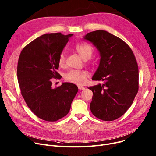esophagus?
I'll use <instances>...</instances> for the list:
<instances>
[{
	"instance_id": "esophagus-1",
	"label": "esophagus",
	"mask_w": 156,
	"mask_h": 156,
	"mask_svg": "<svg viewBox=\"0 0 156 156\" xmlns=\"http://www.w3.org/2000/svg\"><path fill=\"white\" fill-rule=\"evenodd\" d=\"M78 89H79V90H84V89L85 88V87H82V86H80V85L78 87Z\"/></svg>"
}]
</instances>
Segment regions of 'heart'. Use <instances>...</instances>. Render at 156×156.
<instances>
[{
  "label": "heart",
  "mask_w": 156,
  "mask_h": 156,
  "mask_svg": "<svg viewBox=\"0 0 156 156\" xmlns=\"http://www.w3.org/2000/svg\"><path fill=\"white\" fill-rule=\"evenodd\" d=\"M75 48L77 53L83 59H89L93 52L92 46L85 43H79L76 44ZM58 64L59 66L63 67L65 64V56L63 52L59 53L58 58ZM88 76V73L86 71H78L71 70L69 71L65 75V79L66 81L72 83L76 85H83L87 81Z\"/></svg>",
  "instance_id": "1"
}]
</instances>
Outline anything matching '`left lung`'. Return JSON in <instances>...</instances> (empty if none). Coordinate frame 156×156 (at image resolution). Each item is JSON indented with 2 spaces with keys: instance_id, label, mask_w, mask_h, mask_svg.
Masks as SVG:
<instances>
[{
  "instance_id": "8db88e82",
  "label": "left lung",
  "mask_w": 156,
  "mask_h": 156,
  "mask_svg": "<svg viewBox=\"0 0 156 156\" xmlns=\"http://www.w3.org/2000/svg\"><path fill=\"white\" fill-rule=\"evenodd\" d=\"M100 55L99 66L93 80H102L88 87L93 91L90 107L93 115L103 121L122 117L132 105L139 90V68L130 46L120 38L103 30L88 33Z\"/></svg>"
}]
</instances>
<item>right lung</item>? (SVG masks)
<instances>
[{
    "instance_id": "obj_1",
    "label": "right lung",
    "mask_w": 156,
    "mask_h": 156,
    "mask_svg": "<svg viewBox=\"0 0 156 156\" xmlns=\"http://www.w3.org/2000/svg\"><path fill=\"white\" fill-rule=\"evenodd\" d=\"M72 34H45L26 45L17 68L20 93L27 107L39 119L56 122L68 113L78 87L63 83L52 88V78L59 79L58 58Z\"/></svg>"
}]
</instances>
